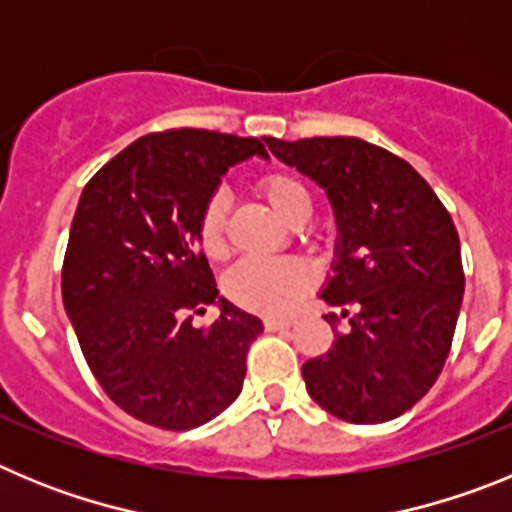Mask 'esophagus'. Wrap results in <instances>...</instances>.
I'll return each instance as SVG.
<instances>
[{
    "label": "esophagus",
    "instance_id": "1",
    "mask_svg": "<svg viewBox=\"0 0 512 512\" xmlns=\"http://www.w3.org/2000/svg\"><path fill=\"white\" fill-rule=\"evenodd\" d=\"M264 325H266V330H284V328H292V325H295V320L292 318H266Z\"/></svg>",
    "mask_w": 512,
    "mask_h": 512
}]
</instances>
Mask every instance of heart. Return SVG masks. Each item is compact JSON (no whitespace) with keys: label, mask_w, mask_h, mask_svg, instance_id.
<instances>
[{"label":"heart","mask_w":512,"mask_h":512,"mask_svg":"<svg viewBox=\"0 0 512 512\" xmlns=\"http://www.w3.org/2000/svg\"><path fill=\"white\" fill-rule=\"evenodd\" d=\"M256 192L287 223L300 225L312 210L310 189L287 171H266L256 179ZM197 241L210 259L225 253V202L210 197L200 212ZM312 284L310 266L297 259H243L225 274V295L243 310L261 315H287Z\"/></svg>","instance_id":"b5f03b06"}]
</instances>
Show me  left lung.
<instances>
[{
  "label": "left lung",
  "mask_w": 512,
  "mask_h": 512,
  "mask_svg": "<svg viewBox=\"0 0 512 512\" xmlns=\"http://www.w3.org/2000/svg\"><path fill=\"white\" fill-rule=\"evenodd\" d=\"M328 194L338 261L323 289L346 330L302 364L310 397L346 423L410 410L436 384L464 297L459 233L431 184L395 153L361 138H266ZM330 325L338 315L330 312Z\"/></svg>",
  "instance_id": "left-lung-1"
}]
</instances>
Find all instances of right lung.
<instances>
[{"mask_svg":"<svg viewBox=\"0 0 512 512\" xmlns=\"http://www.w3.org/2000/svg\"><path fill=\"white\" fill-rule=\"evenodd\" d=\"M259 138L174 128L130 143L81 192L63 256V307L94 379L117 408L166 431L223 413L243 390L264 323L217 297L197 223L228 166ZM221 302V318L194 314Z\"/></svg>","mask_w":512,"mask_h":512,"instance_id":"right-lung-1","label":"right lung"}]
</instances>
